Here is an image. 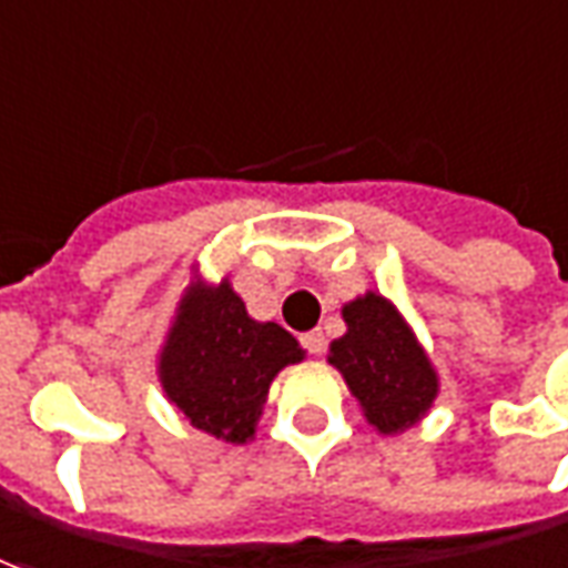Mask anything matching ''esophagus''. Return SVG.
Listing matches in <instances>:
<instances>
[{"label": "esophagus", "instance_id": "esophagus-1", "mask_svg": "<svg viewBox=\"0 0 568 568\" xmlns=\"http://www.w3.org/2000/svg\"><path fill=\"white\" fill-rule=\"evenodd\" d=\"M300 343H303V349L312 352V355H322V352H324V334H322V331H308V334L300 336Z\"/></svg>", "mask_w": 568, "mask_h": 568}]
</instances>
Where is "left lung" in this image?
<instances>
[{"label":"left lung","instance_id":"8db88e82","mask_svg":"<svg viewBox=\"0 0 568 568\" xmlns=\"http://www.w3.org/2000/svg\"><path fill=\"white\" fill-rule=\"evenodd\" d=\"M346 334L331 343L327 362L362 402L367 424L393 436L424 417L439 393V377L398 308L381 293L343 306Z\"/></svg>","mask_w":568,"mask_h":568}]
</instances>
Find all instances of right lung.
I'll list each match as a JSON object with an SVG mask.
<instances>
[{
    "instance_id": "obj_1",
    "label": "right lung",
    "mask_w": 568,
    "mask_h": 568,
    "mask_svg": "<svg viewBox=\"0 0 568 568\" xmlns=\"http://www.w3.org/2000/svg\"><path fill=\"white\" fill-rule=\"evenodd\" d=\"M303 362L300 343L275 322H253L229 281L191 287L160 352V383L191 426L244 445L256 433L281 367Z\"/></svg>"
}]
</instances>
